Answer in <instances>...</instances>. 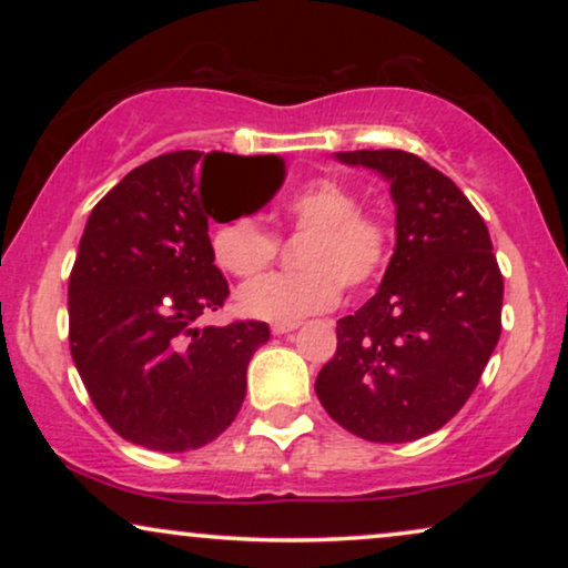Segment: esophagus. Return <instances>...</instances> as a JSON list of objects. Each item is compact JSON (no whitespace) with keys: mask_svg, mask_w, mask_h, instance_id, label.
<instances>
[{"mask_svg":"<svg viewBox=\"0 0 568 568\" xmlns=\"http://www.w3.org/2000/svg\"><path fill=\"white\" fill-rule=\"evenodd\" d=\"M297 328H300L297 321H292V323H274V325H271V331H274L276 336H284V333H292V331H297Z\"/></svg>","mask_w":568,"mask_h":568,"instance_id":"esophagus-1","label":"esophagus"}]
</instances>
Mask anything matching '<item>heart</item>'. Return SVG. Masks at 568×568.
<instances>
[{
    "label": "heart",
    "mask_w": 568,
    "mask_h": 568,
    "mask_svg": "<svg viewBox=\"0 0 568 568\" xmlns=\"http://www.w3.org/2000/svg\"><path fill=\"white\" fill-rule=\"evenodd\" d=\"M362 199L338 178H317L284 201V220L307 232L297 274H268L237 292L240 313L261 321L292 323L338 302L341 284L364 290L387 266L393 230L383 214L359 209ZM212 255L224 274L258 276L274 263L278 237L258 216L240 214L212 230Z\"/></svg>",
    "instance_id": "obj_1"
}]
</instances>
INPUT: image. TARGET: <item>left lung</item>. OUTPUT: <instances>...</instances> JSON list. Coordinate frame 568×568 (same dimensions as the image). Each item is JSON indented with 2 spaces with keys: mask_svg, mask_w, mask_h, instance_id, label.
Here are the masks:
<instances>
[{
  "mask_svg": "<svg viewBox=\"0 0 568 568\" xmlns=\"http://www.w3.org/2000/svg\"><path fill=\"white\" fill-rule=\"evenodd\" d=\"M336 158L390 183L395 253L375 297L338 321L315 393L356 437L422 439L476 390L501 336L504 276L484 216L429 162L403 150Z\"/></svg>",
  "mask_w": 568,
  "mask_h": 568,
  "instance_id": "8db88e82",
  "label": "left lung"
}]
</instances>
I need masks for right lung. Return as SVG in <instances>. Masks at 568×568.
<instances>
[{
	"label": "right lung",
	"mask_w": 568,
	"mask_h": 568,
	"mask_svg": "<svg viewBox=\"0 0 568 568\" xmlns=\"http://www.w3.org/2000/svg\"><path fill=\"white\" fill-rule=\"evenodd\" d=\"M230 168L268 173L255 209L286 175L276 154H160L98 201L69 274L74 367L108 426L158 453L199 449L235 422L247 362L271 336L261 321L196 328L230 294L206 196L209 175Z\"/></svg>",
	"instance_id": "obj_1"
}]
</instances>
